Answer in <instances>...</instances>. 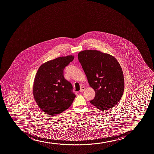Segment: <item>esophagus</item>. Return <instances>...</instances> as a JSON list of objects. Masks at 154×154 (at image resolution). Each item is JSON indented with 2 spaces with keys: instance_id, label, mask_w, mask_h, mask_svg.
<instances>
[{
  "instance_id": "34e87169",
  "label": "esophagus",
  "mask_w": 154,
  "mask_h": 154,
  "mask_svg": "<svg viewBox=\"0 0 154 154\" xmlns=\"http://www.w3.org/2000/svg\"><path fill=\"white\" fill-rule=\"evenodd\" d=\"M85 90V87H82L81 88H80V92H82Z\"/></svg>"
}]
</instances>
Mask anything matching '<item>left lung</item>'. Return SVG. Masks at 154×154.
<instances>
[{
    "mask_svg": "<svg viewBox=\"0 0 154 154\" xmlns=\"http://www.w3.org/2000/svg\"><path fill=\"white\" fill-rule=\"evenodd\" d=\"M78 60L96 95L91 103L100 111L114 107L122 96L125 81L122 69L115 57L97 50H84Z\"/></svg>",
    "mask_w": 154,
    "mask_h": 154,
    "instance_id": "8db88e82",
    "label": "left lung"
}]
</instances>
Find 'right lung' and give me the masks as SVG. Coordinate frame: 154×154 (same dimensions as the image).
Here are the masks:
<instances>
[{
	"mask_svg": "<svg viewBox=\"0 0 154 154\" xmlns=\"http://www.w3.org/2000/svg\"><path fill=\"white\" fill-rule=\"evenodd\" d=\"M74 56L58 57L39 67L35 77L33 95L42 111L55 116L72 105L76 95L73 87L63 76V69L72 62Z\"/></svg>",
	"mask_w": 154,
	"mask_h": 154,
	"instance_id": "add662e5",
	"label": "right lung"
}]
</instances>
